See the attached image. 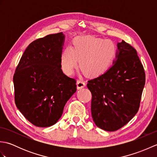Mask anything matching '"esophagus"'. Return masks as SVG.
<instances>
[{
	"label": "esophagus",
	"instance_id": "obj_1",
	"mask_svg": "<svg viewBox=\"0 0 157 157\" xmlns=\"http://www.w3.org/2000/svg\"><path fill=\"white\" fill-rule=\"evenodd\" d=\"M85 86L86 84L84 81L82 80V79H78V80L77 81V88H78V89L83 88Z\"/></svg>",
	"mask_w": 157,
	"mask_h": 157
}]
</instances>
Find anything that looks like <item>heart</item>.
<instances>
[{"label":"heart","instance_id":"1","mask_svg":"<svg viewBox=\"0 0 157 157\" xmlns=\"http://www.w3.org/2000/svg\"><path fill=\"white\" fill-rule=\"evenodd\" d=\"M116 55V46L110 40L78 37L73 40V48L67 46L63 49L61 55L62 69L67 75H71L80 61V67L86 75L96 78L110 68Z\"/></svg>","mask_w":157,"mask_h":157}]
</instances>
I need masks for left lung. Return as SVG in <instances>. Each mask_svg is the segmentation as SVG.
<instances>
[{
    "label": "left lung",
    "instance_id": "left-lung-1",
    "mask_svg": "<svg viewBox=\"0 0 157 157\" xmlns=\"http://www.w3.org/2000/svg\"><path fill=\"white\" fill-rule=\"evenodd\" d=\"M117 48L111 67L87 84L93 121L108 132L121 128L136 115L145 85L144 67L136 49L124 40Z\"/></svg>",
    "mask_w": 157,
    "mask_h": 157
}]
</instances>
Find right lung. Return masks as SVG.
<instances>
[{"mask_svg":"<svg viewBox=\"0 0 157 157\" xmlns=\"http://www.w3.org/2000/svg\"><path fill=\"white\" fill-rule=\"evenodd\" d=\"M64 38L60 32L30 43L13 75L17 107L40 128L58 121L66 102L77 90L75 79L65 75L61 69Z\"/></svg>","mask_w":157,"mask_h":157,"instance_id":"add662e5","label":"right lung"}]
</instances>
